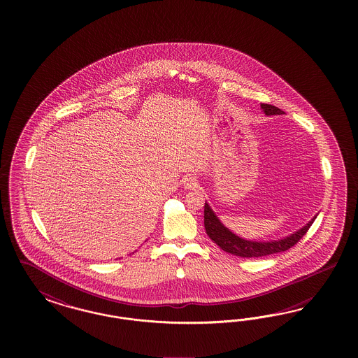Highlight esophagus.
Segmentation results:
<instances>
[{
	"instance_id": "esophagus-1",
	"label": "esophagus",
	"mask_w": 358,
	"mask_h": 358,
	"mask_svg": "<svg viewBox=\"0 0 358 358\" xmlns=\"http://www.w3.org/2000/svg\"><path fill=\"white\" fill-rule=\"evenodd\" d=\"M196 180H195L194 177H189L187 180H186V184H185V186L187 187V189H190V187H195L196 186Z\"/></svg>"
}]
</instances>
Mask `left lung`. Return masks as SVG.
<instances>
[{
    "label": "left lung",
    "mask_w": 358,
    "mask_h": 358,
    "mask_svg": "<svg viewBox=\"0 0 358 358\" xmlns=\"http://www.w3.org/2000/svg\"><path fill=\"white\" fill-rule=\"evenodd\" d=\"M261 108L266 115H280L283 114L281 108H275L268 103H261ZM314 219H311L303 228L292 234L290 236H286L281 240L274 241H250L245 238H238L235 234H232L227 227L222 224V222L217 219L208 203H205V228L208 238H211L215 244H217L222 250L231 255H235L238 257H262L273 253H280L285 250H290L301 238H303L308 228L314 223Z\"/></svg>",
    "instance_id": "8db88e82"
}]
</instances>
